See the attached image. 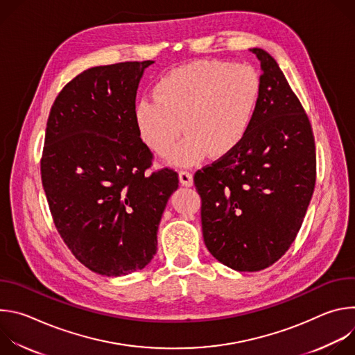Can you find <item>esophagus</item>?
I'll list each match as a JSON object with an SVG mask.
<instances>
[{
  "label": "esophagus",
  "mask_w": 355,
  "mask_h": 355,
  "mask_svg": "<svg viewBox=\"0 0 355 355\" xmlns=\"http://www.w3.org/2000/svg\"><path fill=\"white\" fill-rule=\"evenodd\" d=\"M178 178H180L181 185H184V187H192L193 185V177H192V174L189 171L181 170L178 173Z\"/></svg>",
  "instance_id": "obj_1"
}]
</instances>
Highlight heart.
Returning <instances> with one entry per match:
<instances>
[{
    "label": "heart",
    "mask_w": 355,
    "mask_h": 355,
    "mask_svg": "<svg viewBox=\"0 0 355 355\" xmlns=\"http://www.w3.org/2000/svg\"><path fill=\"white\" fill-rule=\"evenodd\" d=\"M263 83L256 67L225 60H202L164 74L155 96L141 98L135 122L143 143L159 156L173 150L175 166H192L233 151L254 122Z\"/></svg>",
    "instance_id": "obj_1"
}]
</instances>
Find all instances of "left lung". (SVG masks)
<instances>
[{
	"mask_svg": "<svg viewBox=\"0 0 355 355\" xmlns=\"http://www.w3.org/2000/svg\"><path fill=\"white\" fill-rule=\"evenodd\" d=\"M261 63L259 110L244 140L198 170L200 222L211 254L236 271H260L293 243L316 182L309 118L278 63L250 49Z\"/></svg>",
	"mask_w": 355,
	"mask_h": 355,
	"instance_id": "obj_1",
	"label": "left lung"
}]
</instances>
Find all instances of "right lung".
<instances>
[{
	"mask_svg": "<svg viewBox=\"0 0 355 355\" xmlns=\"http://www.w3.org/2000/svg\"><path fill=\"white\" fill-rule=\"evenodd\" d=\"M153 60L91 67L50 110L42 184L55 226L91 271L121 277L144 268L178 174L147 171L153 153L135 122L136 91Z\"/></svg>",
	"mask_w": 355,
	"mask_h": 355,
	"instance_id": "right-lung-1",
	"label": "right lung"
}]
</instances>
